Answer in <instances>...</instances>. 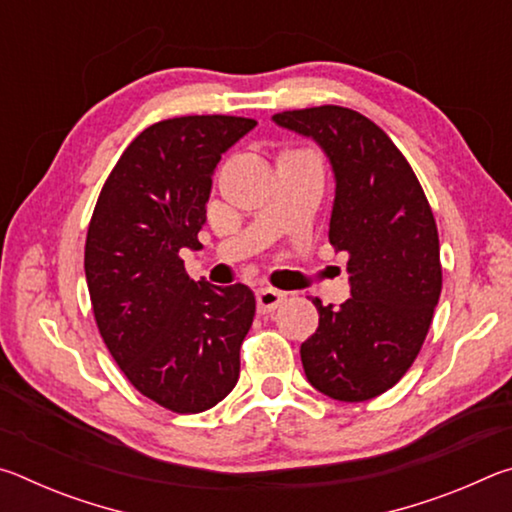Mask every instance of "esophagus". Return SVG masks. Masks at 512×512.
<instances>
[{
	"mask_svg": "<svg viewBox=\"0 0 512 512\" xmlns=\"http://www.w3.org/2000/svg\"><path fill=\"white\" fill-rule=\"evenodd\" d=\"M284 293L277 291V289H271V287H262L257 289V309L262 311V314H268V311L277 309L284 302Z\"/></svg>",
	"mask_w": 512,
	"mask_h": 512,
	"instance_id": "obj_1",
	"label": "esophagus"
}]
</instances>
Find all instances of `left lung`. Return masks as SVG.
<instances>
[{"mask_svg":"<svg viewBox=\"0 0 512 512\" xmlns=\"http://www.w3.org/2000/svg\"><path fill=\"white\" fill-rule=\"evenodd\" d=\"M332 164L329 244L348 255L350 298H318V329L300 345L307 381L339 402L386 393L418 357L443 289L438 230L400 149L368 117L320 106L273 115Z\"/></svg>","mask_w":512,"mask_h":512,"instance_id":"obj_1","label":"left lung"}]
</instances>
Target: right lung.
I'll use <instances>...</instances> for the list:
<instances>
[{
    "label": "right lung",
    "mask_w": 512,
    "mask_h": 512,
    "mask_svg": "<svg viewBox=\"0 0 512 512\" xmlns=\"http://www.w3.org/2000/svg\"><path fill=\"white\" fill-rule=\"evenodd\" d=\"M255 119L158 121L121 153L85 241V280L101 339L128 381L176 413L219 404L239 379L255 318L246 284L194 282L180 250H198L221 155Z\"/></svg>",
    "instance_id": "1"
}]
</instances>
